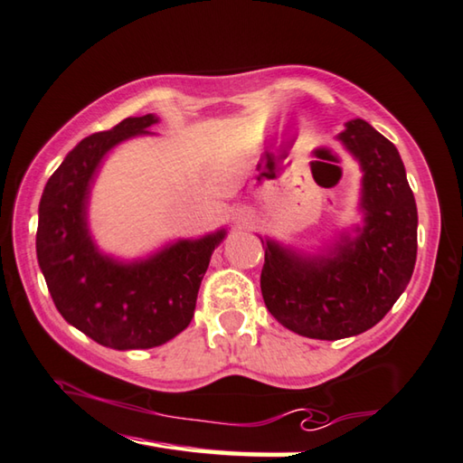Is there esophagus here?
<instances>
[{"label": "esophagus", "mask_w": 463, "mask_h": 463, "mask_svg": "<svg viewBox=\"0 0 463 463\" xmlns=\"http://www.w3.org/2000/svg\"><path fill=\"white\" fill-rule=\"evenodd\" d=\"M232 221L237 224H247L250 221V210L247 206H237L232 210Z\"/></svg>", "instance_id": "1"}]
</instances>
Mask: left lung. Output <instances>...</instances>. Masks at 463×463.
Masks as SVG:
<instances>
[{
	"mask_svg": "<svg viewBox=\"0 0 463 463\" xmlns=\"http://www.w3.org/2000/svg\"><path fill=\"white\" fill-rule=\"evenodd\" d=\"M338 139L363 170L356 237L340 234L319 255L260 239V293L271 316L306 338L340 340L371 330L401 298L417 259V204L405 165L389 139L364 119Z\"/></svg>",
	"mask_w": 463,
	"mask_h": 463,
	"instance_id": "obj_1",
	"label": "left lung"
}]
</instances>
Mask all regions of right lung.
<instances>
[{"instance_id": "1", "label": "right lung", "mask_w": 463, "mask_h": 463, "mask_svg": "<svg viewBox=\"0 0 463 463\" xmlns=\"http://www.w3.org/2000/svg\"><path fill=\"white\" fill-rule=\"evenodd\" d=\"M156 115L128 117L74 147L50 175L38 208L36 255L61 316L100 346H162L194 317L200 283L226 231L182 239L147 259L123 263L97 249L87 208L99 165L121 141L149 136Z\"/></svg>"}]
</instances>
